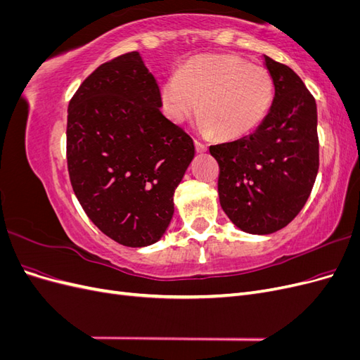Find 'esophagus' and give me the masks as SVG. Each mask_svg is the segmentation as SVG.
Returning <instances> with one entry per match:
<instances>
[{"label":"esophagus","mask_w":360,"mask_h":360,"mask_svg":"<svg viewBox=\"0 0 360 360\" xmlns=\"http://www.w3.org/2000/svg\"><path fill=\"white\" fill-rule=\"evenodd\" d=\"M195 148H197V151H200V153H202V151L207 150V144L200 139H195Z\"/></svg>","instance_id":"34e87169"}]
</instances>
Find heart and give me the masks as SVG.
<instances>
[{
  "label": "heart",
  "instance_id": "b5f03b06",
  "mask_svg": "<svg viewBox=\"0 0 360 360\" xmlns=\"http://www.w3.org/2000/svg\"><path fill=\"white\" fill-rule=\"evenodd\" d=\"M201 126L225 139L242 138L264 122L275 101L267 69L238 56H204L184 64L162 85L165 114L183 123L198 110Z\"/></svg>",
  "mask_w": 360,
  "mask_h": 360
}]
</instances>
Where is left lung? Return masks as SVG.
Here are the masks:
<instances>
[{
    "mask_svg": "<svg viewBox=\"0 0 360 360\" xmlns=\"http://www.w3.org/2000/svg\"><path fill=\"white\" fill-rule=\"evenodd\" d=\"M275 101L255 132L210 146L219 163L217 192L240 230L270 234L303 209L319 172L317 105L297 73L264 56Z\"/></svg>",
    "mask_w": 360,
    "mask_h": 360,
    "instance_id": "left-lung-1",
    "label": "left lung"
}]
</instances>
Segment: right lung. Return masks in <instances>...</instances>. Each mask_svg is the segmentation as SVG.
<instances>
[{
	"mask_svg": "<svg viewBox=\"0 0 360 360\" xmlns=\"http://www.w3.org/2000/svg\"><path fill=\"white\" fill-rule=\"evenodd\" d=\"M160 106L156 78L134 51L86 76L68 108L76 198L103 234L130 248L167 231L174 191L195 155L192 138Z\"/></svg>",
	"mask_w": 360,
	"mask_h": 360,
	"instance_id": "1",
	"label": "right lung"
}]
</instances>
